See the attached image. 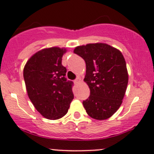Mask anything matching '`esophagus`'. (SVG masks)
<instances>
[{
    "mask_svg": "<svg viewBox=\"0 0 154 154\" xmlns=\"http://www.w3.org/2000/svg\"><path fill=\"white\" fill-rule=\"evenodd\" d=\"M80 81H81L80 78H77L76 79H75V80H74V82H75V84H78L80 82Z\"/></svg>",
    "mask_w": 154,
    "mask_h": 154,
    "instance_id": "esophagus-1",
    "label": "esophagus"
}]
</instances>
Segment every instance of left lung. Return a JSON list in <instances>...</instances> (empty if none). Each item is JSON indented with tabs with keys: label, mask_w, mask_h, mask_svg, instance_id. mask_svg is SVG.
<instances>
[{
	"label": "left lung",
	"mask_w": 154,
	"mask_h": 154,
	"mask_svg": "<svg viewBox=\"0 0 154 154\" xmlns=\"http://www.w3.org/2000/svg\"><path fill=\"white\" fill-rule=\"evenodd\" d=\"M74 53L86 62L84 81L90 90V95L83 101L86 112L96 120L109 118L120 108L128 85L123 54L105 43L78 46Z\"/></svg>",
	"instance_id": "obj_1"
}]
</instances>
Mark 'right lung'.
Here are the masks:
<instances>
[{
  "label": "right lung",
  "mask_w": 154,
  "mask_h": 154,
  "mask_svg": "<svg viewBox=\"0 0 154 154\" xmlns=\"http://www.w3.org/2000/svg\"><path fill=\"white\" fill-rule=\"evenodd\" d=\"M66 49L49 48L38 51L26 62L23 78L29 99L38 112L49 120L67 114L73 99V82L66 79L62 64Z\"/></svg>",
  "instance_id": "obj_1"
}]
</instances>
